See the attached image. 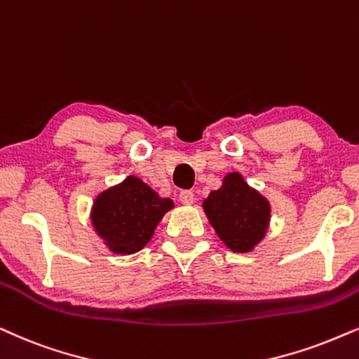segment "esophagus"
<instances>
[{
    "instance_id": "34e87169",
    "label": "esophagus",
    "mask_w": 359,
    "mask_h": 359,
    "mask_svg": "<svg viewBox=\"0 0 359 359\" xmlns=\"http://www.w3.org/2000/svg\"><path fill=\"white\" fill-rule=\"evenodd\" d=\"M180 201L183 204H193L194 203V193L193 191H181L180 193Z\"/></svg>"
}]
</instances>
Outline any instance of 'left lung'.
Listing matches in <instances>:
<instances>
[{
	"instance_id": "obj_1",
	"label": "left lung",
	"mask_w": 359,
	"mask_h": 359,
	"mask_svg": "<svg viewBox=\"0 0 359 359\" xmlns=\"http://www.w3.org/2000/svg\"><path fill=\"white\" fill-rule=\"evenodd\" d=\"M203 209L232 252H250L264 239L271 222V203L237 171L226 175L221 188L209 193Z\"/></svg>"
}]
</instances>
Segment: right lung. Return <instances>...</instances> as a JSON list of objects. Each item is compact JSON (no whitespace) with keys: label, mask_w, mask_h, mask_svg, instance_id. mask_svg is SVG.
<instances>
[{"label":"right lung","mask_w":359,"mask_h":359,"mask_svg":"<svg viewBox=\"0 0 359 359\" xmlns=\"http://www.w3.org/2000/svg\"><path fill=\"white\" fill-rule=\"evenodd\" d=\"M173 206L137 176H128L95 198L90 219L111 252L128 255L145 248Z\"/></svg>","instance_id":"add662e5"}]
</instances>
